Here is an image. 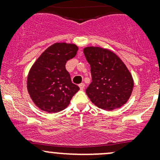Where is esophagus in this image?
I'll use <instances>...</instances> for the list:
<instances>
[{
  "instance_id": "1",
  "label": "esophagus",
  "mask_w": 160,
  "mask_h": 160,
  "mask_svg": "<svg viewBox=\"0 0 160 160\" xmlns=\"http://www.w3.org/2000/svg\"><path fill=\"white\" fill-rule=\"evenodd\" d=\"M79 88H80V90H83V89H84V88H85V84H84V83H80V84L79 85Z\"/></svg>"
}]
</instances>
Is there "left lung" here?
Here are the masks:
<instances>
[{
    "label": "left lung",
    "mask_w": 160,
    "mask_h": 160,
    "mask_svg": "<svg viewBox=\"0 0 160 160\" xmlns=\"http://www.w3.org/2000/svg\"><path fill=\"white\" fill-rule=\"evenodd\" d=\"M83 53L90 65L92 82L86 90L99 108L112 111L123 106L132 95L134 81L122 59L111 50L88 46Z\"/></svg>",
    "instance_id": "obj_1"
}]
</instances>
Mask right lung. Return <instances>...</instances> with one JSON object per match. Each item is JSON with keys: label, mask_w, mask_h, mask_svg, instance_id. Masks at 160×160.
Returning <instances> with one entry per match:
<instances>
[{"label": "right lung", "mask_w": 160, "mask_h": 160, "mask_svg": "<svg viewBox=\"0 0 160 160\" xmlns=\"http://www.w3.org/2000/svg\"><path fill=\"white\" fill-rule=\"evenodd\" d=\"M77 45L72 43H54L31 67L27 89L34 104L42 111L57 113L64 110L80 90L66 70V63L77 55Z\"/></svg>", "instance_id": "right-lung-1"}]
</instances>
